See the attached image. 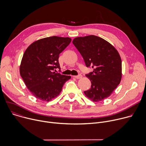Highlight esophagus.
<instances>
[{
  "mask_svg": "<svg viewBox=\"0 0 146 146\" xmlns=\"http://www.w3.org/2000/svg\"><path fill=\"white\" fill-rule=\"evenodd\" d=\"M74 77L76 78H77V79H80V78H82V75H81V74H79V75H78V76H74Z\"/></svg>",
  "mask_w": 146,
  "mask_h": 146,
  "instance_id": "obj_1",
  "label": "esophagus"
}]
</instances>
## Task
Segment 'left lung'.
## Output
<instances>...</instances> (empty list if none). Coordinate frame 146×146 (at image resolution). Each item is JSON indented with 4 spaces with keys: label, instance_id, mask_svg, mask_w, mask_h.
<instances>
[{
    "label": "left lung",
    "instance_id": "obj_1",
    "mask_svg": "<svg viewBox=\"0 0 146 146\" xmlns=\"http://www.w3.org/2000/svg\"><path fill=\"white\" fill-rule=\"evenodd\" d=\"M73 43L86 66L94 69L86 74L91 86L84 92L86 96L93 102L109 97L122 77V62L118 51L108 41L95 35L76 37Z\"/></svg>",
    "mask_w": 146,
    "mask_h": 146
}]
</instances>
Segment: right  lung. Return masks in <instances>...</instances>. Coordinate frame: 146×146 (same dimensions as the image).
I'll list each match as a JSON object with an SVG mask.
<instances>
[{
	"mask_svg": "<svg viewBox=\"0 0 146 146\" xmlns=\"http://www.w3.org/2000/svg\"><path fill=\"white\" fill-rule=\"evenodd\" d=\"M69 37L51 36L37 40L25 50L19 66L20 75L37 99L49 102L57 97L71 76L55 73L60 69L59 54L70 44Z\"/></svg>",
	"mask_w": 146,
	"mask_h": 146,
	"instance_id": "obj_1",
	"label": "right lung"
}]
</instances>
